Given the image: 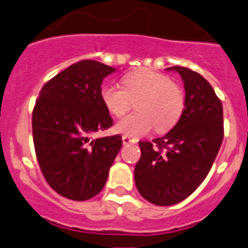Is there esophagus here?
I'll return each instance as SVG.
<instances>
[{"mask_svg": "<svg viewBox=\"0 0 248 248\" xmlns=\"http://www.w3.org/2000/svg\"><path fill=\"white\" fill-rule=\"evenodd\" d=\"M122 142H124V145H128V143H136L137 140H135V139H132V137L126 136V135H124V136H122Z\"/></svg>", "mask_w": 248, "mask_h": 248, "instance_id": "esophagus-1", "label": "esophagus"}]
</instances>
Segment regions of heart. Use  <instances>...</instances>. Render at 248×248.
Instances as JSON below:
<instances>
[{
  "mask_svg": "<svg viewBox=\"0 0 248 248\" xmlns=\"http://www.w3.org/2000/svg\"><path fill=\"white\" fill-rule=\"evenodd\" d=\"M124 88L107 85L101 90V101L107 111L121 117L136 101L137 112L122 118L116 130L130 137L147 135L154 127L167 132L178 124L185 111V93L170 77L150 68H139L124 77Z\"/></svg>",
  "mask_w": 248,
  "mask_h": 248,
  "instance_id": "obj_1",
  "label": "heart"
}]
</instances>
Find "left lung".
Instances as JSON below:
<instances>
[{
	"mask_svg": "<svg viewBox=\"0 0 248 248\" xmlns=\"http://www.w3.org/2000/svg\"><path fill=\"white\" fill-rule=\"evenodd\" d=\"M184 79L185 111L165 136L140 141L135 182L145 200L171 206L187 199L203 182L223 140V109L210 83L195 71L167 68Z\"/></svg>",
	"mask_w": 248,
	"mask_h": 248,
	"instance_id": "obj_1",
	"label": "left lung"
}]
</instances>
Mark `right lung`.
Here are the masks:
<instances>
[{
  "instance_id": "obj_1",
  "label": "right lung",
  "mask_w": 248,
  "mask_h": 248,
  "mask_svg": "<svg viewBox=\"0 0 248 248\" xmlns=\"http://www.w3.org/2000/svg\"><path fill=\"white\" fill-rule=\"evenodd\" d=\"M115 68L83 60L45 83L32 112L38 165L59 195L86 201L101 192L122 147L120 135L91 140L113 124L101 101L103 78Z\"/></svg>"
}]
</instances>
